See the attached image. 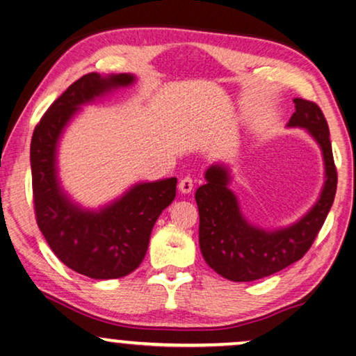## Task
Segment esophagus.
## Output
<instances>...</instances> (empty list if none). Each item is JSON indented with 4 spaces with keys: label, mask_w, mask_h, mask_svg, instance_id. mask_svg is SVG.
<instances>
[{
    "label": "esophagus",
    "mask_w": 356,
    "mask_h": 356,
    "mask_svg": "<svg viewBox=\"0 0 356 356\" xmlns=\"http://www.w3.org/2000/svg\"><path fill=\"white\" fill-rule=\"evenodd\" d=\"M179 190H180V193H190V192H192V190H193V179L190 176H185L184 179H180Z\"/></svg>",
    "instance_id": "34e87169"
}]
</instances>
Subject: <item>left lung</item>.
<instances>
[{"instance_id": "1", "label": "left lung", "mask_w": 356, "mask_h": 356, "mask_svg": "<svg viewBox=\"0 0 356 356\" xmlns=\"http://www.w3.org/2000/svg\"><path fill=\"white\" fill-rule=\"evenodd\" d=\"M290 127H303L323 149L326 182L321 197L303 219L287 229L266 230L250 226L240 213L237 198L227 188L229 172L211 166L204 174L207 184L198 187L195 200L200 213V248L204 261L222 277L250 282L279 273L305 257L326 221L337 190V169L327 121L316 103L295 98Z\"/></svg>"}]
</instances>
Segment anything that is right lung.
Masks as SVG:
<instances>
[{
    "label": "right lung",
    "mask_w": 356,
    "mask_h": 356,
    "mask_svg": "<svg viewBox=\"0 0 356 356\" xmlns=\"http://www.w3.org/2000/svg\"><path fill=\"white\" fill-rule=\"evenodd\" d=\"M134 82L130 74L80 77L47 109L30 143L35 219L53 253L72 271L92 279H119L135 271L147 254L149 235L163 209L176 198L177 179L138 184L102 211H83L69 202L56 179V143L80 104Z\"/></svg>",
    "instance_id": "1"
}]
</instances>
